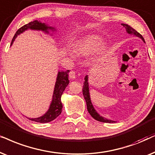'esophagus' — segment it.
Wrapping results in <instances>:
<instances>
[{
    "label": "esophagus",
    "instance_id": "1",
    "mask_svg": "<svg viewBox=\"0 0 155 155\" xmlns=\"http://www.w3.org/2000/svg\"><path fill=\"white\" fill-rule=\"evenodd\" d=\"M69 77L71 78V79H76V73H75V71H71V72H70V73H69Z\"/></svg>",
    "mask_w": 155,
    "mask_h": 155
}]
</instances>
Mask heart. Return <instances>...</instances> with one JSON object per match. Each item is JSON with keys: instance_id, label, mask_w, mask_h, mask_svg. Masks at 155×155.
I'll use <instances>...</instances> for the list:
<instances>
[{"instance_id": "obj_1", "label": "heart", "mask_w": 155, "mask_h": 155, "mask_svg": "<svg viewBox=\"0 0 155 155\" xmlns=\"http://www.w3.org/2000/svg\"><path fill=\"white\" fill-rule=\"evenodd\" d=\"M101 39L96 35H89L77 41L74 45V52L79 57H88L96 51ZM71 57H74L71 55Z\"/></svg>"}]
</instances>
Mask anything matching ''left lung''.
I'll return each instance as SVG.
<instances>
[{
  "instance_id": "1",
  "label": "left lung",
  "mask_w": 155,
  "mask_h": 155,
  "mask_svg": "<svg viewBox=\"0 0 155 155\" xmlns=\"http://www.w3.org/2000/svg\"><path fill=\"white\" fill-rule=\"evenodd\" d=\"M122 25L124 27L126 30L127 33H128L130 35H133L134 36L137 37V38H140V39H142V40L144 42H145V40L144 38H142V36L140 34L139 32H137L135 30H134L133 28H131L130 26H129L128 25L126 24H122ZM84 80L85 81L84 82V86H83V95L84 96V99H85L86 102V106H87V110L88 111V113H90V115L94 117L95 120H96L100 121V122H103V123H115V121L114 120H108L107 118H105V117H102L101 115H100L98 114V113H97V111L95 110L94 106H93L91 100V97H90V93H89V86H88V75H86L84 78Z\"/></svg>"
}]
</instances>
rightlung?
<instances>
[{
  "label": "right lung",
  "mask_w": 155,
  "mask_h": 155,
  "mask_svg": "<svg viewBox=\"0 0 155 155\" xmlns=\"http://www.w3.org/2000/svg\"><path fill=\"white\" fill-rule=\"evenodd\" d=\"M28 30H41L47 34H49V30L54 31L55 29L47 25L45 22H41L38 20H34V21L29 22L28 24L25 25L22 28L18 29L17 32L14 35L13 40L11 42V45L15 41V38H17L18 35L21 34V33L24 32L25 31ZM69 70H67V71H59L58 74H57L56 83H55L54 89L53 96H52V100L50 104V106L49 107L48 110L42 116L35 117V118H29L30 120L35 121L37 123H47L49 122H51L54 120L56 117L59 116L61 114V110H62V103L61 101V97L64 91L68 86L69 83Z\"/></svg>",
  "instance_id": "right-lung-1"
}]
</instances>
